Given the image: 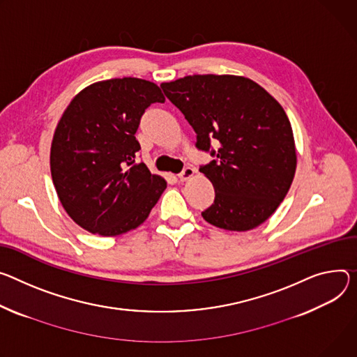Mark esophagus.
I'll return each instance as SVG.
<instances>
[{
    "instance_id": "esophagus-1",
    "label": "esophagus",
    "mask_w": 357,
    "mask_h": 357,
    "mask_svg": "<svg viewBox=\"0 0 357 357\" xmlns=\"http://www.w3.org/2000/svg\"><path fill=\"white\" fill-rule=\"evenodd\" d=\"M193 174H195V169L190 168V167H186V168H183V171L178 175V178H179L181 181H186V179H189Z\"/></svg>"
}]
</instances>
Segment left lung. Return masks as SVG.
<instances>
[{
    "label": "left lung",
    "instance_id": "obj_1",
    "mask_svg": "<svg viewBox=\"0 0 357 357\" xmlns=\"http://www.w3.org/2000/svg\"><path fill=\"white\" fill-rule=\"evenodd\" d=\"M160 88L197 132V148L213 158L199 168L215 188L204 219L239 232L264 223L296 171L294 132L280 104L235 75H188Z\"/></svg>",
    "mask_w": 357,
    "mask_h": 357
}]
</instances>
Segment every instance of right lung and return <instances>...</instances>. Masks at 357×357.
Masks as SVG:
<instances>
[{
  "label": "right lung",
  "mask_w": 357,
  "mask_h": 357,
  "mask_svg": "<svg viewBox=\"0 0 357 357\" xmlns=\"http://www.w3.org/2000/svg\"><path fill=\"white\" fill-rule=\"evenodd\" d=\"M165 102L158 85L115 78L86 86L59 119L51 145L58 198L81 228L102 236L135 229L167 188L135 160L146 108Z\"/></svg>",
  "instance_id": "add662e5"
}]
</instances>
